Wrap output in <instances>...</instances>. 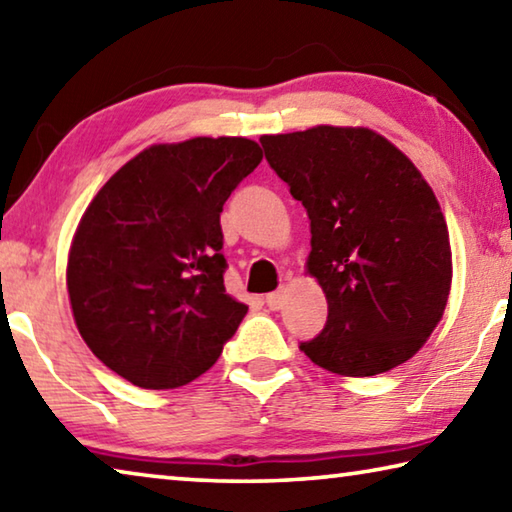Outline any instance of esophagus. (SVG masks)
Returning <instances> with one entry per match:
<instances>
[{
	"label": "esophagus",
	"instance_id": "obj_1",
	"mask_svg": "<svg viewBox=\"0 0 512 512\" xmlns=\"http://www.w3.org/2000/svg\"><path fill=\"white\" fill-rule=\"evenodd\" d=\"M282 305H284V291L268 293V296H266V307H268V309L277 311V309H282Z\"/></svg>",
	"mask_w": 512,
	"mask_h": 512
}]
</instances>
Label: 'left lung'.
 <instances>
[{
	"mask_svg": "<svg viewBox=\"0 0 512 512\" xmlns=\"http://www.w3.org/2000/svg\"><path fill=\"white\" fill-rule=\"evenodd\" d=\"M259 142L305 205L307 273L327 298L323 332L300 350L345 377L409 361L443 318L452 287L447 223L427 180L370 128L314 126Z\"/></svg>",
	"mask_w": 512,
	"mask_h": 512,
	"instance_id": "obj_1",
	"label": "left lung"
}]
</instances>
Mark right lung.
I'll return each mask as SVG.
<instances>
[{
  "label": "right lung",
  "mask_w": 512,
  "mask_h": 512,
  "mask_svg": "<svg viewBox=\"0 0 512 512\" xmlns=\"http://www.w3.org/2000/svg\"><path fill=\"white\" fill-rule=\"evenodd\" d=\"M262 162L246 137L153 144L81 216L67 291L76 327L119 377L178 388L221 357L248 307L225 293L223 203Z\"/></svg>",
  "instance_id": "right-lung-1"
}]
</instances>
